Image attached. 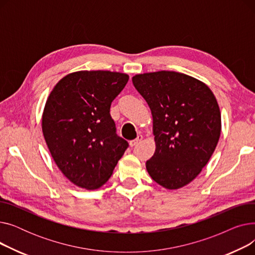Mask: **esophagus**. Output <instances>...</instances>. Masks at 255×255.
<instances>
[{
	"label": "esophagus",
	"instance_id": "34e87169",
	"mask_svg": "<svg viewBox=\"0 0 255 255\" xmlns=\"http://www.w3.org/2000/svg\"><path fill=\"white\" fill-rule=\"evenodd\" d=\"M141 139H142V135H137V137L135 139H133V140L130 141V146L136 145L137 143H139L141 141Z\"/></svg>",
	"mask_w": 255,
	"mask_h": 255
}]
</instances>
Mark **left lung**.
<instances>
[{
    "instance_id": "8db88e82",
    "label": "left lung",
    "mask_w": 255,
    "mask_h": 255,
    "mask_svg": "<svg viewBox=\"0 0 255 255\" xmlns=\"http://www.w3.org/2000/svg\"><path fill=\"white\" fill-rule=\"evenodd\" d=\"M132 83L153 117L156 150L146 170L164 188L179 189L199 175L215 151L221 132L217 100L206 84L175 71L137 74Z\"/></svg>"
}]
</instances>
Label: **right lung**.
<instances>
[{"mask_svg": "<svg viewBox=\"0 0 255 255\" xmlns=\"http://www.w3.org/2000/svg\"><path fill=\"white\" fill-rule=\"evenodd\" d=\"M128 79L120 72H73L46 100L42 132L48 150L63 175L80 188H100L128 148L110 114Z\"/></svg>", "mask_w": 255, "mask_h": 255, "instance_id": "1", "label": "right lung"}]
</instances>
